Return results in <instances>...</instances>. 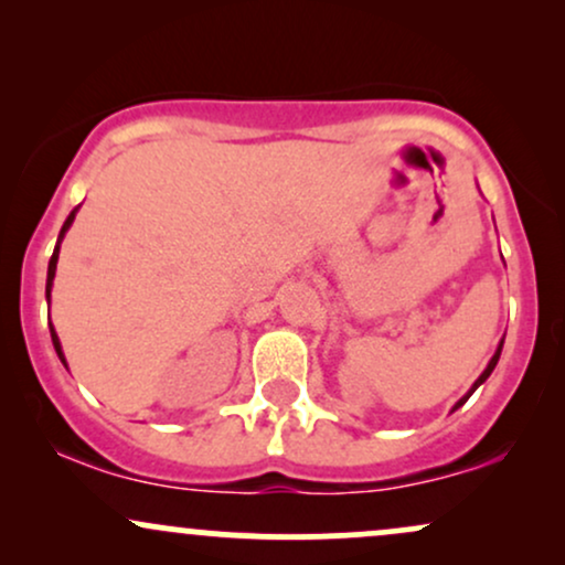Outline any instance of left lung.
<instances>
[{
  "mask_svg": "<svg viewBox=\"0 0 565 565\" xmlns=\"http://www.w3.org/2000/svg\"><path fill=\"white\" fill-rule=\"evenodd\" d=\"M502 342H504V340H502ZM499 353H502V345H499V348H497L494 359H491V361H489V366H486V372L481 374V377H478V380H476V385H472V391H470L468 395H465V398H462V401H459V404H457V406H454V408H459V406H462V404H465V401H468V398H470V395H472V393H476V387H478V385H481V382H486V380H489V374H491V372H494V366H497V361H499Z\"/></svg>",
  "mask_w": 565,
  "mask_h": 565,
  "instance_id": "left-lung-1",
  "label": "left lung"
}]
</instances>
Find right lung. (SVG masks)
<instances>
[{
    "mask_svg": "<svg viewBox=\"0 0 565 565\" xmlns=\"http://www.w3.org/2000/svg\"><path fill=\"white\" fill-rule=\"evenodd\" d=\"M74 215H76V210L71 212L68 215V220L66 223H63V231H61V238H63V233L68 231V225L74 223ZM57 252H61V244L55 246V252H53V257H50V268H47V302H50V287H53V278H55V268H57ZM50 334H53V345H55V350H57V355H61V361L63 364H66V359H63V350H61V340H57V334H55V329H50Z\"/></svg>",
    "mask_w": 565,
    "mask_h": 565,
    "instance_id": "1",
    "label": "right lung"
}]
</instances>
